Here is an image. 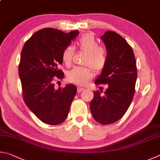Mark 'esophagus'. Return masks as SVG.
I'll list each match as a JSON object with an SVG mask.
<instances>
[{"mask_svg":"<svg viewBox=\"0 0 160 160\" xmlns=\"http://www.w3.org/2000/svg\"><path fill=\"white\" fill-rule=\"evenodd\" d=\"M83 90H84V88H82V87H81V86H78V87L77 88V92H78V93H81V92L83 91Z\"/></svg>","mask_w":160,"mask_h":160,"instance_id":"1","label":"esophagus"}]
</instances>
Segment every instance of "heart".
Wrapping results in <instances>:
<instances>
[{
  "mask_svg": "<svg viewBox=\"0 0 160 160\" xmlns=\"http://www.w3.org/2000/svg\"><path fill=\"white\" fill-rule=\"evenodd\" d=\"M77 46L81 51L86 53L83 64L92 67L95 72H100L106 64V51L104 48L98 46L97 40L92 33H85L78 38ZM74 48L67 46L62 52V61L66 66L72 63ZM93 72L88 66L76 67L67 73V78L69 82L78 85H84L93 77Z\"/></svg>",
  "mask_w": 160,
  "mask_h": 160,
  "instance_id": "b5f03b06",
  "label": "heart"
}]
</instances>
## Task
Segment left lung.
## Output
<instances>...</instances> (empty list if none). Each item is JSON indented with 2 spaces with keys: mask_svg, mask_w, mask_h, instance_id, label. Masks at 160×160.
<instances>
[{
  "mask_svg": "<svg viewBox=\"0 0 160 160\" xmlns=\"http://www.w3.org/2000/svg\"><path fill=\"white\" fill-rule=\"evenodd\" d=\"M101 39L107 50L106 64L95 84H107L103 95L93 91L90 103L94 119L107 125L118 121L127 112L135 94L136 61L133 49L118 33L108 31Z\"/></svg>",
  "mask_w": 160,
  "mask_h": 160,
  "instance_id": "8db88e82",
  "label": "left lung"
}]
</instances>
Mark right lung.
Returning <instances> with one entry per match:
<instances>
[{"label":"right lung","instance_id":"1","mask_svg":"<svg viewBox=\"0 0 160 160\" xmlns=\"http://www.w3.org/2000/svg\"><path fill=\"white\" fill-rule=\"evenodd\" d=\"M78 33V30L67 33L45 28L28 39L21 52L19 75L24 101L46 124L58 125L67 119L77 93L73 84L55 90L54 82L64 78L63 72L58 68L62 63V52Z\"/></svg>","mask_w":160,"mask_h":160}]
</instances>
